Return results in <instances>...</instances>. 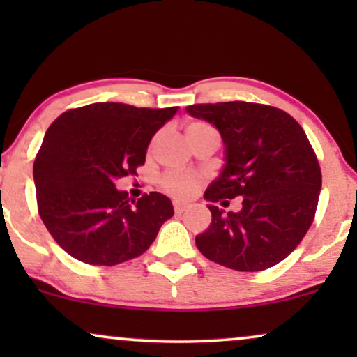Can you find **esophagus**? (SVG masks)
<instances>
[{
    "label": "esophagus",
    "instance_id": "1",
    "mask_svg": "<svg viewBox=\"0 0 357 357\" xmlns=\"http://www.w3.org/2000/svg\"><path fill=\"white\" fill-rule=\"evenodd\" d=\"M173 206H174L176 213H183L188 208V204L183 203V202H178V199H176V202H173Z\"/></svg>",
    "mask_w": 357,
    "mask_h": 357
}]
</instances>
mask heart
Returning <instances> with one entry per match:
<instances>
[{
	"label": "heart",
	"instance_id": "obj_1",
	"mask_svg": "<svg viewBox=\"0 0 357 357\" xmlns=\"http://www.w3.org/2000/svg\"><path fill=\"white\" fill-rule=\"evenodd\" d=\"M202 129H210V126L204 124V122H192L188 126L186 132L191 130H202ZM199 178L196 173H188V171H167L162 174L161 178V186L162 190L169 192V195L176 196V198H188L192 192L198 190Z\"/></svg>",
	"mask_w": 357,
	"mask_h": 357
}]
</instances>
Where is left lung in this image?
<instances>
[{"mask_svg": "<svg viewBox=\"0 0 357 357\" xmlns=\"http://www.w3.org/2000/svg\"><path fill=\"white\" fill-rule=\"evenodd\" d=\"M192 117L211 122L225 142L227 165L204 198L211 225L196 236L208 260L238 272L277 265L301 243L312 225L322 186L321 166L304 129L284 110L253 102L188 105Z\"/></svg>", "mask_w": 357, "mask_h": 357, "instance_id": "1", "label": "left lung"}]
</instances>
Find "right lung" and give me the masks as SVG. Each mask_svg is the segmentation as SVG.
Returning <instances> with one entry per match:
<instances>
[{
  "mask_svg": "<svg viewBox=\"0 0 357 357\" xmlns=\"http://www.w3.org/2000/svg\"><path fill=\"white\" fill-rule=\"evenodd\" d=\"M176 110L97 102L52 122L33 165L36 203L68 255L112 267L151 247L174 215L171 199L153 191L136 202L114 183L137 174L151 139Z\"/></svg>",
  "mask_w": 357,
  "mask_h": 357,
  "instance_id": "right-lung-1",
  "label": "right lung"
}]
</instances>
